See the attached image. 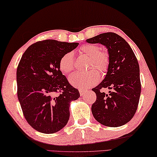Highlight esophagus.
Segmentation results:
<instances>
[{
    "label": "esophagus",
    "instance_id": "esophagus-1",
    "mask_svg": "<svg viewBox=\"0 0 157 157\" xmlns=\"http://www.w3.org/2000/svg\"><path fill=\"white\" fill-rule=\"evenodd\" d=\"M79 92H80V95H81V96H83V95H85L86 94H87V93H88V91L82 90V89H80Z\"/></svg>",
    "mask_w": 157,
    "mask_h": 157
}]
</instances>
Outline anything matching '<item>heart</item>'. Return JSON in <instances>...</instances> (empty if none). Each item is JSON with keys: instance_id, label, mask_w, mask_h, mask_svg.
Segmentation results:
<instances>
[{"instance_id": "b5f03b06", "label": "heart", "mask_w": 157, "mask_h": 157, "mask_svg": "<svg viewBox=\"0 0 157 157\" xmlns=\"http://www.w3.org/2000/svg\"><path fill=\"white\" fill-rule=\"evenodd\" d=\"M78 52L90 57L88 68L97 69L101 74L107 72L110 64V56L107 51L100 50L97 44H84L78 49ZM59 68L62 73L68 75L75 68V59L72 52L66 53L61 57ZM100 80V75L96 70L87 72H78L70 76L69 82L72 86L81 89H87L96 85Z\"/></svg>"}]
</instances>
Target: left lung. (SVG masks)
<instances>
[{"label": "left lung", "instance_id": "8db88e82", "mask_svg": "<svg viewBox=\"0 0 157 157\" xmlns=\"http://www.w3.org/2000/svg\"><path fill=\"white\" fill-rule=\"evenodd\" d=\"M86 41L103 44L110 56L106 75L92 89L97 96L92 114L105 126H122L132 119L138 106L141 94L138 62L129 44L116 33L100 34ZM103 88L111 89L109 95L100 91Z\"/></svg>", "mask_w": 157, "mask_h": 157}]
</instances>
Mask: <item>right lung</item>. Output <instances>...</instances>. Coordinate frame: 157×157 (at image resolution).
<instances>
[{"label": "right lung", "mask_w": 157, "mask_h": 157, "mask_svg": "<svg viewBox=\"0 0 157 157\" xmlns=\"http://www.w3.org/2000/svg\"><path fill=\"white\" fill-rule=\"evenodd\" d=\"M78 45L51 39L38 41L21 57L17 69V97L25 120L38 132L56 133L68 123L70 102L80 94L62 75L59 61Z\"/></svg>", "instance_id": "1"}]
</instances>
